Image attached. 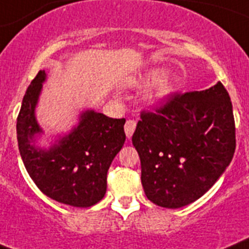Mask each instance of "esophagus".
Returning <instances> with one entry per match:
<instances>
[{
  "label": "esophagus",
  "mask_w": 249,
  "mask_h": 249,
  "mask_svg": "<svg viewBox=\"0 0 249 249\" xmlns=\"http://www.w3.org/2000/svg\"><path fill=\"white\" fill-rule=\"evenodd\" d=\"M135 127H136V122L135 120H126L125 123V134H126L127 139H130L133 136L134 131H135Z\"/></svg>",
  "instance_id": "34e87169"
}]
</instances>
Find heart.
<instances>
[{"instance_id": "obj_1", "label": "heart", "mask_w": 249, "mask_h": 249, "mask_svg": "<svg viewBox=\"0 0 249 249\" xmlns=\"http://www.w3.org/2000/svg\"><path fill=\"white\" fill-rule=\"evenodd\" d=\"M162 74L163 69H149V71H144V73H141L138 77L134 78V79L131 80V86H133L134 88H144V87L150 86L151 83H155L156 81L155 87L152 88L151 93H150V98H151V99H160V98L165 97L166 94L170 93L172 87V83L171 80H170V78H160Z\"/></svg>"}]
</instances>
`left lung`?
<instances>
[{"instance_id":"obj_1","label":"left lung","mask_w":249,"mask_h":249,"mask_svg":"<svg viewBox=\"0 0 249 249\" xmlns=\"http://www.w3.org/2000/svg\"><path fill=\"white\" fill-rule=\"evenodd\" d=\"M140 118L131 140L145 195L155 205L180 208L196 201L233 158V110L221 82L206 90L172 94Z\"/></svg>"}]
</instances>
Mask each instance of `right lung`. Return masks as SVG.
Here are the masks:
<instances>
[{"mask_svg":"<svg viewBox=\"0 0 249 249\" xmlns=\"http://www.w3.org/2000/svg\"><path fill=\"white\" fill-rule=\"evenodd\" d=\"M46 80L39 71L30 84L17 116V140L27 172L46 196L64 205L90 207L107 191V174L125 142V119H113L87 110L71 133L49 150L38 149L36 135L42 133L35 108Z\"/></svg>","mask_w":249,"mask_h":249,"instance_id":"add662e5","label":"right lung"}]
</instances>
